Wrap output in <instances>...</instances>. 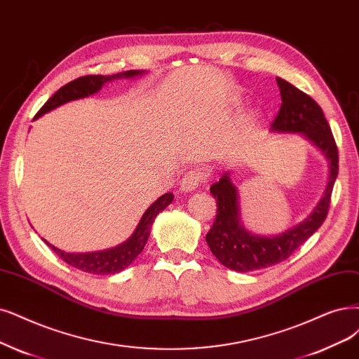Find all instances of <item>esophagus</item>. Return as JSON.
<instances>
[{
	"instance_id": "1",
	"label": "esophagus",
	"mask_w": 359,
	"mask_h": 359,
	"mask_svg": "<svg viewBox=\"0 0 359 359\" xmlns=\"http://www.w3.org/2000/svg\"><path fill=\"white\" fill-rule=\"evenodd\" d=\"M207 180V172L201 168H194L188 171L180 180V191L183 192H192L198 189L201 184Z\"/></svg>"
}]
</instances>
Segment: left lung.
Instances as JSON below:
<instances>
[{"label":"left lung","mask_w":359,"mask_h":359,"mask_svg":"<svg viewBox=\"0 0 359 359\" xmlns=\"http://www.w3.org/2000/svg\"><path fill=\"white\" fill-rule=\"evenodd\" d=\"M281 93V108L271 126L278 133H302L328 159L330 175L324 195L312 213L297 226L275 236H260L248 232L240 219L238 191L229 172L211 184L210 192L216 198L217 215L205 241L217 260L232 271L250 272L273 266L287 260L324 223L334 182L339 172V151L333 133L321 106L283 78H276Z\"/></svg>","instance_id":"obj_1"}]
</instances>
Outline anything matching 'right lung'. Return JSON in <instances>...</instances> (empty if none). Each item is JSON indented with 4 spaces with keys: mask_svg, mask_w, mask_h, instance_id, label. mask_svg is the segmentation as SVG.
Masks as SVG:
<instances>
[{
    "mask_svg": "<svg viewBox=\"0 0 359 359\" xmlns=\"http://www.w3.org/2000/svg\"><path fill=\"white\" fill-rule=\"evenodd\" d=\"M144 71H126V72H119L115 75H86V76H79L74 81L68 83L66 86L60 87L55 95H53L46 103L41 109L36 112L34 119L39 118L41 115L50 112L51 109L57 108V106L76 100V99H83L87 96L95 95L97 93L103 84L108 81H112V79L116 78H133L142 75ZM175 195L172 194H164L163 196H159L158 200L144 211L139 224L136 226L135 232L128 238L127 241L123 244H119L114 248H108L103 251H93V253H66L63 250H59L57 247L51 245L50 243L46 241V244L55 251V253L65 260L69 266H74L83 272L88 273H95V275H111V273H118L124 271L127 266L133 263L144 248L146 241H148L152 223L155 217L161 213V211L172 201Z\"/></svg>",
    "mask_w": 359,
    "mask_h": 359,
    "instance_id": "obj_1",
    "label": "right lung"
}]
</instances>
